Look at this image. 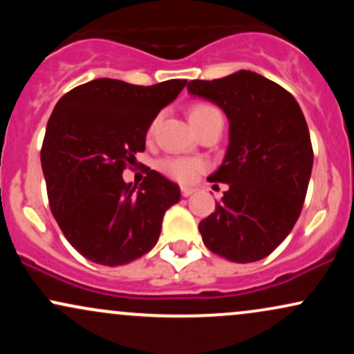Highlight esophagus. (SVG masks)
Returning <instances> with one entry per match:
<instances>
[{"instance_id":"obj_1","label":"esophagus","mask_w":354,"mask_h":354,"mask_svg":"<svg viewBox=\"0 0 354 354\" xmlns=\"http://www.w3.org/2000/svg\"><path fill=\"white\" fill-rule=\"evenodd\" d=\"M193 193H194V188H189V186H183V188H181V196L188 198Z\"/></svg>"}]
</instances>
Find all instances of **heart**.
<instances>
[{
	"label": "heart",
	"mask_w": 354,
	"mask_h": 354,
	"mask_svg": "<svg viewBox=\"0 0 354 354\" xmlns=\"http://www.w3.org/2000/svg\"><path fill=\"white\" fill-rule=\"evenodd\" d=\"M213 113H218V109L213 106V104L208 103H198L189 109V121L191 124L196 128L198 124L201 123L205 118H208ZM158 168L160 171L166 174L171 180L183 183H191L196 180V176L200 173L205 171L208 168L205 160H200V158H186V156H166L158 163Z\"/></svg>",
	"instance_id": "obj_1"
}]
</instances>
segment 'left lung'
<instances>
[{"label": "left lung", "mask_w": 354, "mask_h": 354, "mask_svg": "<svg viewBox=\"0 0 354 354\" xmlns=\"http://www.w3.org/2000/svg\"><path fill=\"white\" fill-rule=\"evenodd\" d=\"M188 93L216 103L230 120L225 161L208 178L228 189L200 223L203 243L234 263L266 258L293 230L306 198L313 146L301 108L274 81L245 70L189 81Z\"/></svg>", "instance_id": "left-lung-1"}]
</instances>
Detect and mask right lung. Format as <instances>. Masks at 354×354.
<instances>
[{
	"label": "right lung",
	"mask_w": 354,
	"mask_h": 354,
	"mask_svg": "<svg viewBox=\"0 0 354 354\" xmlns=\"http://www.w3.org/2000/svg\"><path fill=\"white\" fill-rule=\"evenodd\" d=\"M186 83L138 86L100 78L73 88L53 109L41 146L48 201L64 238L89 261L126 265L156 245L180 188L146 168L136 189L123 171L145 151L154 118Z\"/></svg>",
	"instance_id": "1"
}]
</instances>
